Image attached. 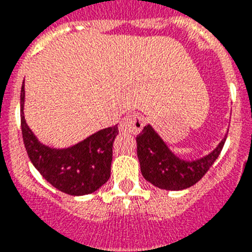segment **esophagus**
<instances>
[{
	"mask_svg": "<svg viewBox=\"0 0 252 252\" xmlns=\"http://www.w3.org/2000/svg\"><path fill=\"white\" fill-rule=\"evenodd\" d=\"M144 127V119L137 113H132V115L125 116L121 120L119 126V130L121 132H128V133H139Z\"/></svg>",
	"mask_w": 252,
	"mask_h": 252,
	"instance_id": "34e87169",
	"label": "esophagus"
}]
</instances>
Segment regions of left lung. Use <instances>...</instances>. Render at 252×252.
I'll list each match as a JSON object with an SVG mask.
<instances>
[{"label": "left lung", "mask_w": 252, "mask_h": 252, "mask_svg": "<svg viewBox=\"0 0 252 252\" xmlns=\"http://www.w3.org/2000/svg\"><path fill=\"white\" fill-rule=\"evenodd\" d=\"M226 135L215 150L195 160H184L169 149L151 125L137 135V158L142 177L153 186L166 190H182L201 180L221 154Z\"/></svg>", "instance_id": "left-lung-1"}]
</instances>
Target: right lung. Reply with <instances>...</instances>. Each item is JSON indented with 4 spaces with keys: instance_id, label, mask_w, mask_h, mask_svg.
I'll list each match as a JSON object with an SVG mask.
<instances>
[{
    "instance_id": "1",
    "label": "right lung",
    "mask_w": 252,
    "mask_h": 252,
    "mask_svg": "<svg viewBox=\"0 0 252 252\" xmlns=\"http://www.w3.org/2000/svg\"><path fill=\"white\" fill-rule=\"evenodd\" d=\"M24 104L25 84L22 83L20 95L22 139L32 165L46 182L69 195H84L95 192L110 179L112 146L119 133L117 125L97 131L69 148H50L41 144L28 126Z\"/></svg>"
}]
</instances>
